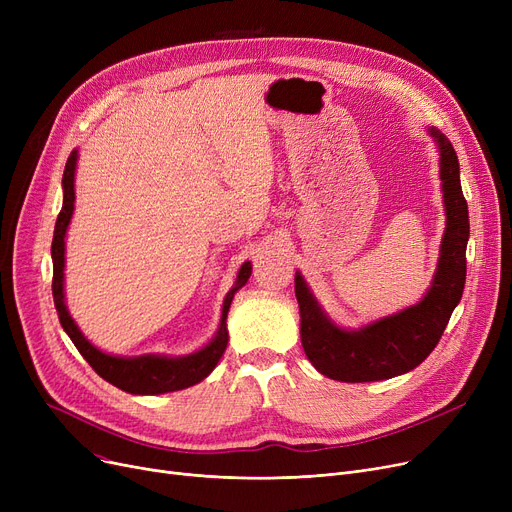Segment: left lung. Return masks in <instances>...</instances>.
I'll return each mask as SVG.
<instances>
[{"label":"left lung","mask_w":512,"mask_h":512,"mask_svg":"<svg viewBox=\"0 0 512 512\" xmlns=\"http://www.w3.org/2000/svg\"><path fill=\"white\" fill-rule=\"evenodd\" d=\"M429 134L440 145V178L446 205V232L438 272L425 299L384 317L367 328H336L317 307L301 274L294 276V294L301 307V342L317 371L338 382L359 384L388 380L415 369L440 342L448 319L459 305L467 276L469 209L463 197L459 159L450 141L436 128Z\"/></svg>","instance_id":"8db88e82"}]
</instances>
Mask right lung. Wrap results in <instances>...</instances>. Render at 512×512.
<instances>
[{"label":"right lung","mask_w":512,"mask_h":512,"mask_svg":"<svg viewBox=\"0 0 512 512\" xmlns=\"http://www.w3.org/2000/svg\"><path fill=\"white\" fill-rule=\"evenodd\" d=\"M76 159L78 153L72 151L66 168H64V205L58 215L56 230H53V240H51V259H53V280H51V292H53V303H56L60 324L78 348V353L87 359V363L95 369L97 375L105 382L114 384L116 388L130 392V394H164V392H174L182 390L188 386L199 384L203 378L213 371V367L218 365L220 357L226 351L228 344V330H226V317L230 303L234 299V292L245 286L249 276H251V263H242L236 286L226 294L224 309H222V324L218 330V336H215L205 348H201L199 353H193L188 357L180 359H168V357H159V355H143V357H132V359H122V357H112L105 355L80 334L76 328L74 319L68 315L66 305H64V236L66 228L70 224L72 211H74V170H76Z\"/></svg>","instance_id":"add662e5"}]
</instances>
